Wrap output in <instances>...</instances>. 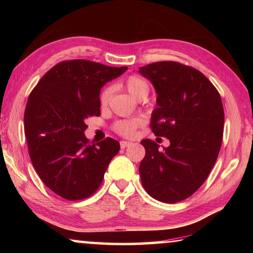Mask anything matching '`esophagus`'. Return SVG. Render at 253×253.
Here are the masks:
<instances>
[{
	"label": "esophagus",
	"instance_id": "34e87169",
	"mask_svg": "<svg viewBox=\"0 0 253 253\" xmlns=\"http://www.w3.org/2000/svg\"><path fill=\"white\" fill-rule=\"evenodd\" d=\"M130 145H131V143L130 142H126V140H122V142H121V147L122 148H126L128 146H130Z\"/></svg>",
	"mask_w": 253,
	"mask_h": 253
}]
</instances>
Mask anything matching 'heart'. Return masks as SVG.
Listing matches in <instances>:
<instances>
[{"instance_id":"1","label":"heart","mask_w":253,"mask_h":253,"mask_svg":"<svg viewBox=\"0 0 253 253\" xmlns=\"http://www.w3.org/2000/svg\"><path fill=\"white\" fill-rule=\"evenodd\" d=\"M124 85L127 89V91L130 95L136 98V99H143V98L148 95L149 85L147 81L143 79L142 77L137 75H131L124 80ZM111 93V88L106 87L101 90L99 95V102L101 107H106L108 104L109 97ZM144 121L142 118H131V119H122V121H117L114 124V130L117 134L122 135L124 137H132L135 135L137 128L143 126Z\"/></svg>"}]
</instances>
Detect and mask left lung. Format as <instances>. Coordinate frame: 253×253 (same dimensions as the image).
<instances>
[{"label":"left lung","mask_w":253,"mask_h":253,"mask_svg":"<svg viewBox=\"0 0 253 253\" xmlns=\"http://www.w3.org/2000/svg\"><path fill=\"white\" fill-rule=\"evenodd\" d=\"M139 74L157 93L152 130L170 143L161 151L151 139L140 142L146 151L140 179L152 198L176 203L194 194L215 164L224 125L221 96L202 72L176 61L154 62Z\"/></svg>","instance_id":"1"}]
</instances>
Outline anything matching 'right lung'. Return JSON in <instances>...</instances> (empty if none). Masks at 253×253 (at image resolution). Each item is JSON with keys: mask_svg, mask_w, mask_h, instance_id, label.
<instances>
[{"mask_svg": "<svg viewBox=\"0 0 253 253\" xmlns=\"http://www.w3.org/2000/svg\"><path fill=\"white\" fill-rule=\"evenodd\" d=\"M127 67L89 60L59 62L33 88L24 113V132L34 169L55 194L69 201L91 196L99 188L121 145L116 139L90 145L85 119L100 116L99 93Z\"/></svg>", "mask_w": 253, "mask_h": 253, "instance_id": "add662e5", "label": "right lung"}]
</instances>
